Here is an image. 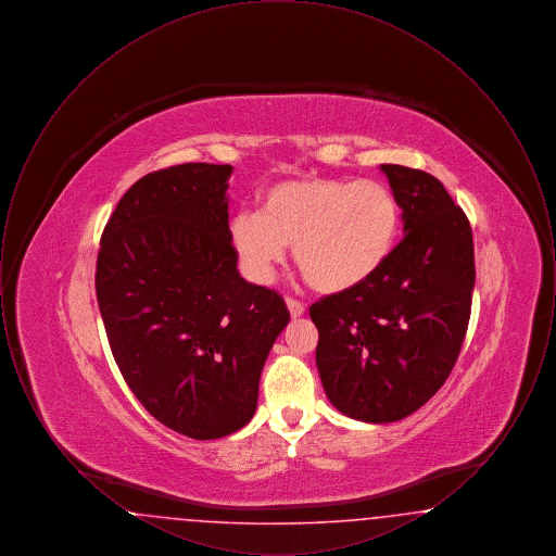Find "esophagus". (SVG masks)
I'll return each instance as SVG.
<instances>
[{"label": "esophagus", "mask_w": 556, "mask_h": 556, "mask_svg": "<svg viewBox=\"0 0 556 556\" xmlns=\"http://www.w3.org/2000/svg\"><path fill=\"white\" fill-rule=\"evenodd\" d=\"M286 304H288V311L293 318L302 317L304 315V304L293 300V298H286Z\"/></svg>", "instance_id": "34e87169"}]
</instances>
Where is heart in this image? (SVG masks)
<instances>
[{
  "label": "heart",
  "mask_w": 556,
  "mask_h": 556,
  "mask_svg": "<svg viewBox=\"0 0 556 556\" xmlns=\"http://www.w3.org/2000/svg\"><path fill=\"white\" fill-rule=\"evenodd\" d=\"M400 231L390 187L363 179H291L268 187L261 212L241 211L229 238L243 273L266 283L291 245L293 261L320 293L367 283L388 263Z\"/></svg>",
  "instance_id": "1"
}]
</instances>
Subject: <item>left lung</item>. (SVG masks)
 <instances>
[{"label":"left lung","mask_w":556,"mask_h":556,"mask_svg":"<svg viewBox=\"0 0 556 556\" xmlns=\"http://www.w3.org/2000/svg\"><path fill=\"white\" fill-rule=\"evenodd\" d=\"M404 238L367 283L311 306L317 369L329 402L356 421L419 410L454 367L471 317L473 236L433 175L381 164Z\"/></svg>","instance_id":"8db88e82"}]
</instances>
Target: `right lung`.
Masks as SVG:
<instances>
[{"label":"right lung","mask_w":556,"mask_h":556,"mask_svg":"<svg viewBox=\"0 0 556 556\" xmlns=\"http://www.w3.org/2000/svg\"><path fill=\"white\" fill-rule=\"evenodd\" d=\"M231 170L187 162L141 177L112 212L96 266L127 386L156 421L193 440L250 424L266 356L290 323L277 291L239 275Z\"/></svg>","instance_id":"1"}]
</instances>
